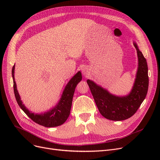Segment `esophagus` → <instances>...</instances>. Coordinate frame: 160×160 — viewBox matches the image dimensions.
Wrapping results in <instances>:
<instances>
[{
    "label": "esophagus",
    "mask_w": 160,
    "mask_h": 160,
    "mask_svg": "<svg viewBox=\"0 0 160 160\" xmlns=\"http://www.w3.org/2000/svg\"><path fill=\"white\" fill-rule=\"evenodd\" d=\"M82 73H83V74L84 75V76H88V74H89V69L87 67H83V68H82Z\"/></svg>",
    "instance_id": "esophagus-1"
}]
</instances>
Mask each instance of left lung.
<instances>
[{
	"label": "left lung",
	"mask_w": 160,
	"mask_h": 160,
	"mask_svg": "<svg viewBox=\"0 0 160 160\" xmlns=\"http://www.w3.org/2000/svg\"><path fill=\"white\" fill-rule=\"evenodd\" d=\"M138 57V69L130 93L124 97L113 95L90 80L88 84L98 110L104 117L112 121H122L131 117L145 100L148 88V66L146 59L133 42Z\"/></svg>",
	"instance_id": "obj_1"
}]
</instances>
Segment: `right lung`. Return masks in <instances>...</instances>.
<instances>
[{
	"mask_svg": "<svg viewBox=\"0 0 160 160\" xmlns=\"http://www.w3.org/2000/svg\"><path fill=\"white\" fill-rule=\"evenodd\" d=\"M14 70L15 65H13L12 71L13 80L14 94L17 102H18L19 107L22 109V111L33 121H34L39 125L43 126L45 127H55L63 124L68 119L70 114L75 88L77 87L78 83L82 80V77L81 72L78 71L70 80L65 86L60 101L54 108L44 113L35 114L30 112L22 104L18 89H17L16 83L14 79Z\"/></svg>",
	"mask_w": 160,
	"mask_h": 160,
	"instance_id": "1",
	"label": "right lung"
}]
</instances>
